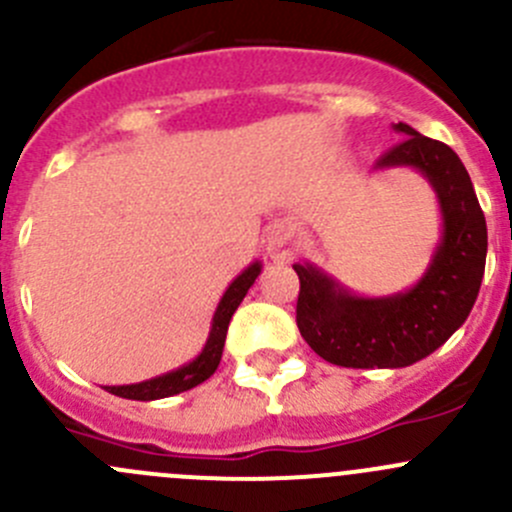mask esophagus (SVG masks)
I'll return each mask as SVG.
<instances>
[{
    "mask_svg": "<svg viewBox=\"0 0 512 512\" xmlns=\"http://www.w3.org/2000/svg\"><path fill=\"white\" fill-rule=\"evenodd\" d=\"M297 250V230L292 223H280L267 235V255L277 262H285Z\"/></svg>",
    "mask_w": 512,
    "mask_h": 512,
    "instance_id": "obj_1",
    "label": "esophagus"
}]
</instances>
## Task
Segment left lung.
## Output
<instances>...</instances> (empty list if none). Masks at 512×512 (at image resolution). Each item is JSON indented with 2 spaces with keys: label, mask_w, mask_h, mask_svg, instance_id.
Wrapping results in <instances>:
<instances>
[{
  "label": "left lung",
  "mask_w": 512,
  "mask_h": 512,
  "mask_svg": "<svg viewBox=\"0 0 512 512\" xmlns=\"http://www.w3.org/2000/svg\"><path fill=\"white\" fill-rule=\"evenodd\" d=\"M394 131L404 141L374 170H418L441 208V240L421 280L389 297H361L317 265H294L299 334L324 361L347 369H401L436 352L468 319L485 272L488 227L466 165L409 123H394Z\"/></svg>",
  "instance_id": "1"
}]
</instances>
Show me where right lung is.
Here are the masks:
<instances>
[{"instance_id":"right-lung-1","label":"right lung","mask_w":512,"mask_h":512,"mask_svg":"<svg viewBox=\"0 0 512 512\" xmlns=\"http://www.w3.org/2000/svg\"><path fill=\"white\" fill-rule=\"evenodd\" d=\"M262 272V262H252L247 270H242L235 280L230 282V287L225 289V294L220 297L218 309L213 314V324H210L208 342H205L203 352L195 356L188 364L178 366L173 371H165V374L153 376V379L138 381V384H123V386H106L108 394L121 396V399L131 401H156V399H168V396L183 394V391L193 389V386L203 384L205 379L215 374L220 359H223V347L227 337V324H230L232 314L240 307V302L245 299L247 289L255 285L257 275Z\"/></svg>"}]
</instances>
